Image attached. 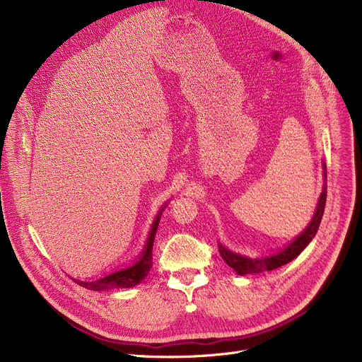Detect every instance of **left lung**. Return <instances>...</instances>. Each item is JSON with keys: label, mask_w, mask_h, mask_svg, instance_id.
I'll return each mask as SVG.
<instances>
[{"label": "left lung", "mask_w": 362, "mask_h": 362, "mask_svg": "<svg viewBox=\"0 0 362 362\" xmlns=\"http://www.w3.org/2000/svg\"><path fill=\"white\" fill-rule=\"evenodd\" d=\"M322 167H325V182L327 179V171H326V163H322ZM326 198H327V183L322 185V192L320 195L318 204H317V210L315 214L307 227L303 233H300L289 246H286L283 251H279L277 254L269 255V257H261V258H250V257H243L239 254H235L229 251L221 243H218V251L221 258L226 261V264L232 267L238 274L245 276V274H254V273H262V272H272L276 270L281 265L291 262L293 258H296L305 246L311 242V239L315 236L318 226L321 223L322 214H325V206H326Z\"/></svg>", "instance_id": "obj_1"}]
</instances>
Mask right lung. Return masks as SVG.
I'll return each instance as SVG.
<instances>
[{"label":"right lung","instance_id":"obj_1","mask_svg":"<svg viewBox=\"0 0 362 362\" xmlns=\"http://www.w3.org/2000/svg\"><path fill=\"white\" fill-rule=\"evenodd\" d=\"M163 210H164V206L161 208V211L157 214V218L154 220L151 233L148 236V242L145 245V250H144L142 255L139 257V259L135 264L130 265V267H127L124 270L111 273V274H108L103 279H98V280L79 281V280L74 279V281H78V284H81V286H83L86 289H90V291L132 288V286H135V284L141 283L146 277L148 272L152 267V245H154V239H156V233H157V229H158V223H160Z\"/></svg>","mask_w":362,"mask_h":362}]
</instances>
